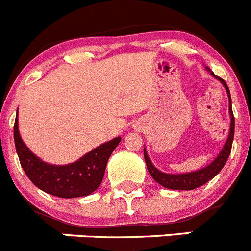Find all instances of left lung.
I'll list each match as a JSON object with an SVG mask.
<instances>
[{"label":"left lung","mask_w":251,"mask_h":251,"mask_svg":"<svg viewBox=\"0 0 251 251\" xmlns=\"http://www.w3.org/2000/svg\"><path fill=\"white\" fill-rule=\"evenodd\" d=\"M209 70V69H207ZM210 71V70H209ZM210 74L214 76V77L218 78L223 85H224L225 90L227 92V96H229V112L230 117H231V121H230V131L229 136H227L226 141H225L224 148L221 149L220 153L215 157L211 164H209L205 168L200 169V170L193 171V173H185V174H166L162 173V171L157 170L155 166L152 165V162L150 161L148 156V152L144 149V156H145V162L146 166H148V170L150 173V175L152 176V179L156 182H159L160 185H162L166 189H171V190H193L199 186H202L204 184H206L209 180H211L214 176L218 175L220 173V170L224 168V165L226 164L227 159H229L230 151H231V145L232 140H234V128H235V120H234V114H232L231 109V96H230V91L227 85L225 83V81L223 78L218 77V76L214 74V72L210 71Z\"/></svg>","instance_id":"8db88e82"}]
</instances>
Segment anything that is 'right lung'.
I'll use <instances>...</instances> for the list:
<instances>
[{
  "mask_svg": "<svg viewBox=\"0 0 251 251\" xmlns=\"http://www.w3.org/2000/svg\"><path fill=\"white\" fill-rule=\"evenodd\" d=\"M13 137L20 164L28 179L45 193L66 199L90 195L100 186L109 157L121 141V137H115L72 164L51 165L42 161L25 145L20 136L17 115Z\"/></svg>",
  "mask_w": 251,
  "mask_h": 251,
  "instance_id": "1",
  "label": "right lung"
}]
</instances>
